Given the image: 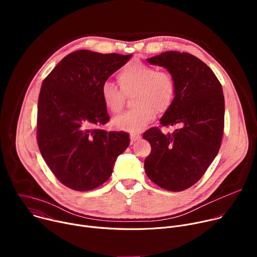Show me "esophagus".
<instances>
[{
    "label": "esophagus",
    "mask_w": 257,
    "mask_h": 257,
    "mask_svg": "<svg viewBox=\"0 0 257 257\" xmlns=\"http://www.w3.org/2000/svg\"><path fill=\"white\" fill-rule=\"evenodd\" d=\"M141 138V136L140 135H137V134H132L131 136H130V140H131V144L133 143V142H135V141H137V140H139Z\"/></svg>",
    "instance_id": "esophagus-1"
}]
</instances>
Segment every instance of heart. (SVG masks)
Masks as SVG:
<instances>
[{
  "label": "heart",
  "instance_id": "b5f03b06",
  "mask_svg": "<svg viewBox=\"0 0 257 257\" xmlns=\"http://www.w3.org/2000/svg\"><path fill=\"white\" fill-rule=\"evenodd\" d=\"M122 91L114 83L106 81L100 87V96L104 106L112 113L120 112L124 103V94L135 91L136 108L127 111L112 121L119 131L138 133L145 129L157 116L171 105L175 96V82L167 72L141 62L126 65L118 74Z\"/></svg>",
  "mask_w": 257,
  "mask_h": 257
}]
</instances>
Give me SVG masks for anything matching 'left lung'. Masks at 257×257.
<instances>
[{
  "label": "left lung",
  "instance_id": "8db88e82",
  "mask_svg": "<svg viewBox=\"0 0 257 257\" xmlns=\"http://www.w3.org/2000/svg\"><path fill=\"white\" fill-rule=\"evenodd\" d=\"M146 61L166 68L173 77L175 96L160 121L180 128L164 134L154 127L143 134L152 145L145 173L164 189L183 191L203 176L219 151L225 120L222 85L205 63L187 53L169 51Z\"/></svg>",
  "mask_w": 257,
  "mask_h": 257
}]
</instances>
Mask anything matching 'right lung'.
I'll use <instances>...</instances> for the list:
<instances>
[{
	"mask_svg": "<svg viewBox=\"0 0 257 257\" xmlns=\"http://www.w3.org/2000/svg\"><path fill=\"white\" fill-rule=\"evenodd\" d=\"M132 55L71 53L44 80L38 105V143L47 165L73 190L97 188L128 148L126 132H106L100 87Z\"/></svg>",
	"mask_w": 257,
	"mask_h": 257,
	"instance_id": "add662e5",
	"label": "right lung"
}]
</instances>
